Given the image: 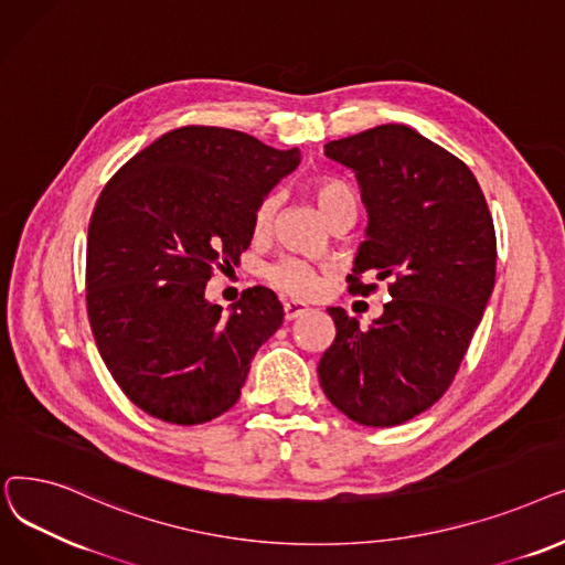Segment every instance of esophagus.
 Masks as SVG:
<instances>
[{
    "label": "esophagus",
    "mask_w": 565,
    "mask_h": 565,
    "mask_svg": "<svg viewBox=\"0 0 565 565\" xmlns=\"http://www.w3.org/2000/svg\"><path fill=\"white\" fill-rule=\"evenodd\" d=\"M282 310H285V319L291 321V319L303 317V315L308 312V306H303V303H299V301H285V303H282Z\"/></svg>",
    "instance_id": "34e87169"
}]
</instances>
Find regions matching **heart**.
<instances>
[{"mask_svg": "<svg viewBox=\"0 0 565 565\" xmlns=\"http://www.w3.org/2000/svg\"><path fill=\"white\" fill-rule=\"evenodd\" d=\"M308 188H310L315 202L319 204L321 213L327 216V221L331 216H335V213L342 209L359 206V198L354 193V188L340 179L317 177L310 181ZM276 211H278V195L268 193L255 209L253 227L257 234H264L268 227H271V223L276 218ZM266 280L271 282L276 289H280L282 294H289V297H297V299H312L321 291V287H324V274L297 257H285V259L276 262L274 266H268Z\"/></svg>", "mask_w": 565, "mask_h": 565, "instance_id": "b5f03b06", "label": "heart"}]
</instances>
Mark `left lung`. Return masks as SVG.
I'll return each instance as SVG.
<instances>
[{"label":"left lung","mask_w":565,"mask_h":565,"mask_svg":"<svg viewBox=\"0 0 565 565\" xmlns=\"http://www.w3.org/2000/svg\"><path fill=\"white\" fill-rule=\"evenodd\" d=\"M324 153L354 170L367 209L349 294L388 282L367 329L329 308L335 340L319 359L324 395L367 427L407 423L448 391L490 301L497 234L471 170L409 126L386 124L333 140Z\"/></svg>","instance_id":"1"}]
</instances>
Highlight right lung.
<instances>
[{
  "instance_id": "1",
  "label": "right lung",
  "mask_w": 565,
  "mask_h": 565,
  "mask_svg": "<svg viewBox=\"0 0 565 565\" xmlns=\"http://www.w3.org/2000/svg\"><path fill=\"white\" fill-rule=\"evenodd\" d=\"M299 156L183 126L105 183L87 236V315L100 359L145 414L200 425L238 399L285 312L266 287L246 289L230 315L204 289L213 266L248 250L257 204Z\"/></svg>"
}]
</instances>
